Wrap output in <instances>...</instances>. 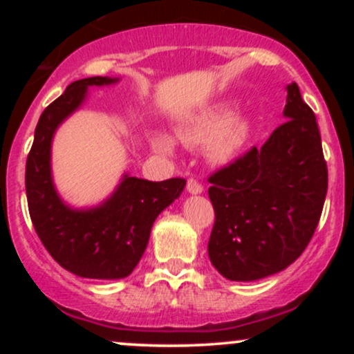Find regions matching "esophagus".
Here are the masks:
<instances>
[{
	"label": "esophagus",
	"instance_id": "esophagus-1",
	"mask_svg": "<svg viewBox=\"0 0 354 354\" xmlns=\"http://www.w3.org/2000/svg\"><path fill=\"white\" fill-rule=\"evenodd\" d=\"M186 189H188L189 194H201L203 193V186L196 180H188V183H186Z\"/></svg>",
	"mask_w": 354,
	"mask_h": 354
}]
</instances>
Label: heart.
<instances>
[{"label":"heart","mask_w":354,"mask_h":354,"mask_svg":"<svg viewBox=\"0 0 354 354\" xmlns=\"http://www.w3.org/2000/svg\"><path fill=\"white\" fill-rule=\"evenodd\" d=\"M250 123L245 118H234L230 109L211 108L191 118L178 129V138L189 146H208L216 163H230L246 145ZM151 146L165 156L176 153V141L166 133H153Z\"/></svg>","instance_id":"heart-1"}]
</instances>
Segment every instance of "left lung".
<instances>
[{"instance_id":"1","label":"left lung","mask_w":354,"mask_h":354,"mask_svg":"<svg viewBox=\"0 0 354 354\" xmlns=\"http://www.w3.org/2000/svg\"><path fill=\"white\" fill-rule=\"evenodd\" d=\"M286 121L209 178L214 226L211 265L231 281H256L296 261L318 226L328 169L318 123L296 83L286 86Z\"/></svg>"}]
</instances>
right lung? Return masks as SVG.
<instances>
[{"label": "right lung", "instance_id": "obj_1", "mask_svg": "<svg viewBox=\"0 0 354 354\" xmlns=\"http://www.w3.org/2000/svg\"><path fill=\"white\" fill-rule=\"evenodd\" d=\"M120 78L78 80L43 111L26 161L30 216L50 254L70 273L91 279L131 274L149 241L154 219L180 198L186 181H148L123 173L113 193L98 205L76 208L61 198L51 166L56 131L86 103L89 88L113 86Z\"/></svg>", "mask_w": 354, "mask_h": 354}]
</instances>
